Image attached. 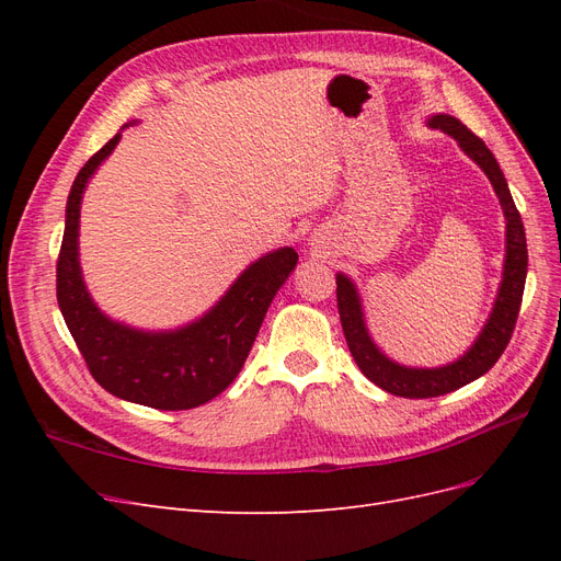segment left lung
<instances>
[{
    "instance_id": "obj_1",
    "label": "left lung",
    "mask_w": 561,
    "mask_h": 561,
    "mask_svg": "<svg viewBox=\"0 0 561 561\" xmlns=\"http://www.w3.org/2000/svg\"><path fill=\"white\" fill-rule=\"evenodd\" d=\"M431 128H439L443 133L451 135L466 154L478 163L484 175L489 178L491 186L501 201V208L505 215V262H503V280L499 287V295L494 301V309L482 328L480 336L474 344L461 355V358L445 365V367H404L393 363L381 348L371 342V336L365 325V313L360 295L348 276L336 274V307L339 318H342V328L346 334V344L353 355L355 365L360 367L363 375L383 388L386 393H393L400 398H437L451 393V390L461 388L496 365L501 353L511 342L519 304L524 295V280H526V264H529V254H526V236L522 217L515 208V201L507 190V182L499 161L491 154L489 147L468 130L458 118L449 114H435L428 118Z\"/></svg>"
}]
</instances>
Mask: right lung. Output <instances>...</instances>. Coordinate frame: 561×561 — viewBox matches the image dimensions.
<instances>
[{"label":"right lung","instance_id":"add662e5","mask_svg":"<svg viewBox=\"0 0 561 561\" xmlns=\"http://www.w3.org/2000/svg\"><path fill=\"white\" fill-rule=\"evenodd\" d=\"M122 133L81 168L65 208L56 266L58 307L93 379L107 393L154 410H192L217 398L239 377L268 304L293 274L299 254L278 248L252 262L215 307L190 325L168 332L135 330L95 307L79 266V213L91 175Z\"/></svg>","mask_w":561,"mask_h":561}]
</instances>
